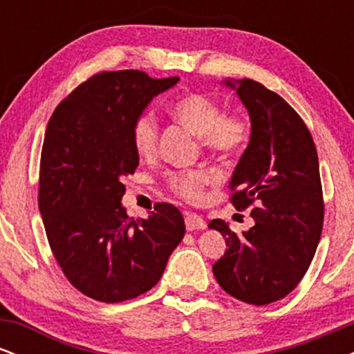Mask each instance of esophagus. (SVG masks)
<instances>
[{
    "label": "esophagus",
    "instance_id": "esophagus-1",
    "mask_svg": "<svg viewBox=\"0 0 354 354\" xmlns=\"http://www.w3.org/2000/svg\"><path fill=\"white\" fill-rule=\"evenodd\" d=\"M185 223H186V230H188V231L205 230L206 228L205 219H203L201 216H198V214H193V213H186Z\"/></svg>",
    "mask_w": 354,
    "mask_h": 354
}]
</instances>
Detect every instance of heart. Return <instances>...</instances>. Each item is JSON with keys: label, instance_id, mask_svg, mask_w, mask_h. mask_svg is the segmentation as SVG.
I'll return each instance as SVG.
<instances>
[{"label": "heart", "instance_id": "1", "mask_svg": "<svg viewBox=\"0 0 354 354\" xmlns=\"http://www.w3.org/2000/svg\"><path fill=\"white\" fill-rule=\"evenodd\" d=\"M171 113L178 123L189 129L206 151L219 158L234 156L250 140V123L243 116L223 115L213 100L203 95H185L173 104ZM158 123L151 113H143L131 126V141L141 158L154 156L158 148ZM208 174L201 169L173 173L168 185L178 196L188 201L200 200Z\"/></svg>", "mask_w": 354, "mask_h": 354}]
</instances>
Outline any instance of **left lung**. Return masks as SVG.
Segmentation results:
<instances>
[{"label": "left lung", "instance_id": "8db88e82", "mask_svg": "<svg viewBox=\"0 0 354 354\" xmlns=\"http://www.w3.org/2000/svg\"><path fill=\"white\" fill-rule=\"evenodd\" d=\"M251 121V135L230 188L236 209L253 206V228L236 234L223 219L211 230L228 250L213 265L219 286L256 306L295 290L310 268L323 230V191L311 133L281 96L253 80H225Z\"/></svg>", "mask_w": 354, "mask_h": 354}]
</instances>
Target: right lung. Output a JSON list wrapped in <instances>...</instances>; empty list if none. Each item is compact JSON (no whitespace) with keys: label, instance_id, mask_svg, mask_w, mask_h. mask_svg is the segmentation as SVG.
I'll return each instance as SVG.
<instances>
[{"label":"right lung","instance_id":"obj_1","mask_svg":"<svg viewBox=\"0 0 354 354\" xmlns=\"http://www.w3.org/2000/svg\"><path fill=\"white\" fill-rule=\"evenodd\" d=\"M178 81L135 70L100 73L48 123L39 165L43 225L64 276L96 301L121 303L151 290L185 236L173 205L158 203L148 218L133 219L121 203V180L140 163L131 126Z\"/></svg>","mask_w":354,"mask_h":354}]
</instances>
